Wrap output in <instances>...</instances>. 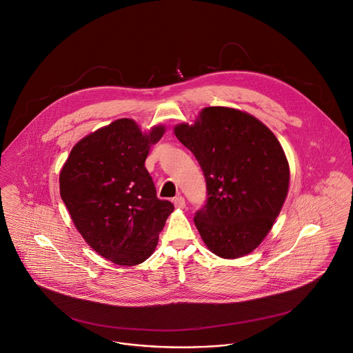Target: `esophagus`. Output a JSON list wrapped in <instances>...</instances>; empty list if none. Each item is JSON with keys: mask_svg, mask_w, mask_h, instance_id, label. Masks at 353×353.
I'll list each match as a JSON object with an SVG mask.
<instances>
[{"mask_svg": "<svg viewBox=\"0 0 353 353\" xmlns=\"http://www.w3.org/2000/svg\"><path fill=\"white\" fill-rule=\"evenodd\" d=\"M173 203H174V206H176L177 209H184V208H185V199H184L181 195L176 196V198L173 199Z\"/></svg>", "mask_w": 353, "mask_h": 353, "instance_id": "obj_1", "label": "esophagus"}]
</instances>
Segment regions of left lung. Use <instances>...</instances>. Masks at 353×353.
<instances>
[{"label":"left lung","instance_id":"left-lung-1","mask_svg":"<svg viewBox=\"0 0 353 353\" xmlns=\"http://www.w3.org/2000/svg\"><path fill=\"white\" fill-rule=\"evenodd\" d=\"M176 137L202 168L208 199L194 217L209 250L223 259L252 253L268 235L289 191L290 169L275 134L253 115L206 107Z\"/></svg>","mask_w":353,"mask_h":353}]
</instances>
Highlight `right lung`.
I'll use <instances>...</instances> for the list:
<instances>
[{"mask_svg":"<svg viewBox=\"0 0 353 353\" xmlns=\"http://www.w3.org/2000/svg\"><path fill=\"white\" fill-rule=\"evenodd\" d=\"M165 133H143L122 118L79 140L61 168L60 196L86 243L123 267L145 261L174 206L158 199L144 166L152 144Z\"/></svg>","mask_w":353,"mask_h":353,"instance_id":"1","label":"right lung"}]
</instances>
